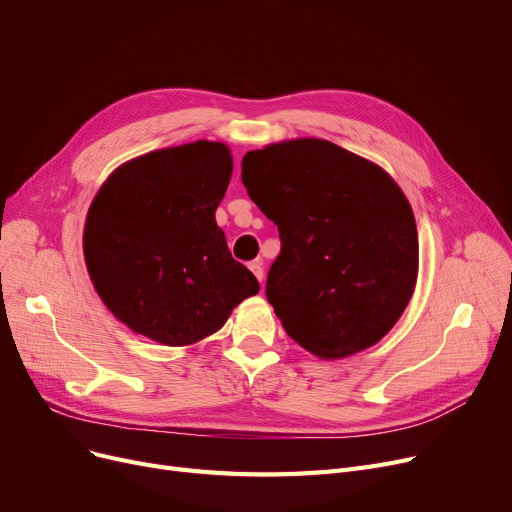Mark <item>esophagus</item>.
Returning <instances> with one entry per match:
<instances>
[{
	"label": "esophagus",
	"mask_w": 512,
	"mask_h": 512,
	"mask_svg": "<svg viewBox=\"0 0 512 512\" xmlns=\"http://www.w3.org/2000/svg\"><path fill=\"white\" fill-rule=\"evenodd\" d=\"M249 270L253 272V276H255L259 282H263V261H261V259L251 261V263H249Z\"/></svg>",
	"instance_id": "1"
}]
</instances>
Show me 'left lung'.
<instances>
[{"label": "left lung", "mask_w": 512, "mask_h": 512, "mask_svg": "<svg viewBox=\"0 0 512 512\" xmlns=\"http://www.w3.org/2000/svg\"><path fill=\"white\" fill-rule=\"evenodd\" d=\"M242 184L280 232L265 297L286 334L321 359L384 338L411 301L419 242L396 182L330 141L249 151Z\"/></svg>", "instance_id": "1"}]
</instances>
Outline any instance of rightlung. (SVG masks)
Instances as JSON below:
<instances>
[{
    "instance_id": "right-lung-1",
    "label": "right lung",
    "mask_w": 512,
    "mask_h": 512,
    "mask_svg": "<svg viewBox=\"0 0 512 512\" xmlns=\"http://www.w3.org/2000/svg\"><path fill=\"white\" fill-rule=\"evenodd\" d=\"M232 176L226 145L197 141L118 168L85 226L95 290L120 321L155 342L193 344L259 292L215 224Z\"/></svg>"
}]
</instances>
